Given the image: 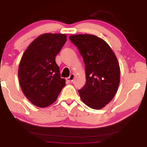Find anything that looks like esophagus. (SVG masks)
<instances>
[{"mask_svg": "<svg viewBox=\"0 0 147 147\" xmlns=\"http://www.w3.org/2000/svg\"><path fill=\"white\" fill-rule=\"evenodd\" d=\"M74 78H75V75H74V74H71V75L69 76V77L67 78V79H66V80H67L68 82H72L74 81Z\"/></svg>", "mask_w": 147, "mask_h": 147, "instance_id": "obj_1", "label": "esophagus"}]
</instances>
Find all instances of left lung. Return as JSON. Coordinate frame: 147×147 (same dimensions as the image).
<instances>
[{
    "label": "left lung",
    "instance_id": "obj_1",
    "mask_svg": "<svg viewBox=\"0 0 147 147\" xmlns=\"http://www.w3.org/2000/svg\"><path fill=\"white\" fill-rule=\"evenodd\" d=\"M85 63L86 82L78 90L88 107L101 109L115 96L120 84V69L116 56L106 42L90 34L69 36Z\"/></svg>",
    "mask_w": 147,
    "mask_h": 147
}]
</instances>
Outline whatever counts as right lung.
Listing matches in <instances>:
<instances>
[{
    "label": "right lung",
    "mask_w": 147,
    "mask_h": 147,
    "mask_svg": "<svg viewBox=\"0 0 147 147\" xmlns=\"http://www.w3.org/2000/svg\"><path fill=\"white\" fill-rule=\"evenodd\" d=\"M66 41L65 34H43L30 44L22 56L18 71L20 86L26 98L36 106L45 108L55 102L65 85L55 57Z\"/></svg>",
    "instance_id": "1"
}]
</instances>
